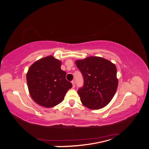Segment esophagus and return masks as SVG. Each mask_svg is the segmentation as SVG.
<instances>
[{
  "label": "esophagus",
  "mask_w": 149,
  "mask_h": 149,
  "mask_svg": "<svg viewBox=\"0 0 149 149\" xmlns=\"http://www.w3.org/2000/svg\"><path fill=\"white\" fill-rule=\"evenodd\" d=\"M72 85H73V88H74L75 87V81H72Z\"/></svg>",
  "instance_id": "1"
}]
</instances>
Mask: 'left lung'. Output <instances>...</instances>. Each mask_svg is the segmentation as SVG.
I'll list each match as a JSON object with an SVG mask.
<instances>
[{"label":"left lung","instance_id":"obj_1","mask_svg":"<svg viewBox=\"0 0 149 149\" xmlns=\"http://www.w3.org/2000/svg\"><path fill=\"white\" fill-rule=\"evenodd\" d=\"M84 79V86L77 91L85 107L98 110L106 107L116 91L118 80L115 64L99 56H89L75 61Z\"/></svg>","mask_w":149,"mask_h":149}]
</instances>
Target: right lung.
<instances>
[{"instance_id":"right-lung-1","label":"right lung","mask_w":149,"mask_h":149,"mask_svg":"<svg viewBox=\"0 0 149 149\" xmlns=\"http://www.w3.org/2000/svg\"><path fill=\"white\" fill-rule=\"evenodd\" d=\"M61 61L49 56L34 62L27 71V84L34 101L46 108L61 102L72 84L65 79L66 73L60 68Z\"/></svg>"}]
</instances>
